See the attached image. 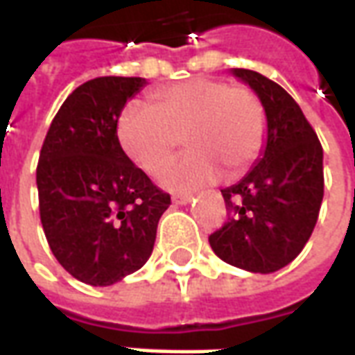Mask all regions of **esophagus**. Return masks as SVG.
<instances>
[{
	"instance_id": "obj_1",
	"label": "esophagus",
	"mask_w": 355,
	"mask_h": 355,
	"mask_svg": "<svg viewBox=\"0 0 355 355\" xmlns=\"http://www.w3.org/2000/svg\"><path fill=\"white\" fill-rule=\"evenodd\" d=\"M192 200H193L192 193H180V196H175V198H173V201H175L177 205H188Z\"/></svg>"
}]
</instances>
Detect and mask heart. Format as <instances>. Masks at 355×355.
<instances>
[{
    "instance_id": "obj_1",
    "label": "heart",
    "mask_w": 355,
    "mask_h": 355,
    "mask_svg": "<svg viewBox=\"0 0 355 355\" xmlns=\"http://www.w3.org/2000/svg\"><path fill=\"white\" fill-rule=\"evenodd\" d=\"M155 110L131 104L117 121V139L125 154L159 175L184 144L190 154L171 167L162 184L173 192H190L211 184L226 171L245 173L266 140V114L257 94L226 81L196 78L155 93Z\"/></svg>"
}]
</instances>
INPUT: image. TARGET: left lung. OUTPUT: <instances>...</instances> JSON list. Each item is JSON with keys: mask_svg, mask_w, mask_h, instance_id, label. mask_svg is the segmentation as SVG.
I'll list each match as a JSON object with an SVG mask.
<instances>
[{"mask_svg": "<svg viewBox=\"0 0 355 355\" xmlns=\"http://www.w3.org/2000/svg\"><path fill=\"white\" fill-rule=\"evenodd\" d=\"M230 73L253 89L266 114V140L253 169L220 190L228 223L209 236L218 259L272 274L304 249L323 200V150L312 125L282 85L253 70Z\"/></svg>", "mask_w": 355, "mask_h": 355, "instance_id": "8db88e82", "label": "left lung"}]
</instances>
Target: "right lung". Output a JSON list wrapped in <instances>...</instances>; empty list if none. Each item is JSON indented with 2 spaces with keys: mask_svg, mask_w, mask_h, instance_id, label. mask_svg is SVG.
Wrapping results in <instances>:
<instances>
[{
  "mask_svg": "<svg viewBox=\"0 0 355 355\" xmlns=\"http://www.w3.org/2000/svg\"><path fill=\"white\" fill-rule=\"evenodd\" d=\"M144 78L104 76L76 89L53 119L37 163L43 232L76 279L108 287L146 264L171 205L127 157L117 121Z\"/></svg>",
  "mask_w": 355,
  "mask_h": 355,
  "instance_id": "1",
  "label": "right lung"
}]
</instances>
